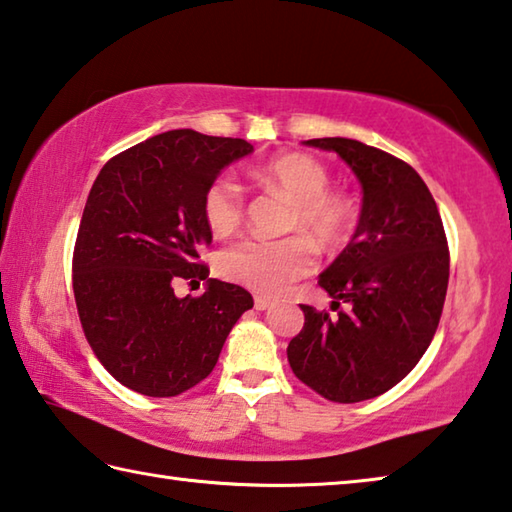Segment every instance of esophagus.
Listing matches in <instances>:
<instances>
[{
	"mask_svg": "<svg viewBox=\"0 0 512 512\" xmlns=\"http://www.w3.org/2000/svg\"><path fill=\"white\" fill-rule=\"evenodd\" d=\"M254 306H256V310H267L272 306V299L270 297H256Z\"/></svg>",
	"mask_w": 512,
	"mask_h": 512,
	"instance_id": "esophagus-1",
	"label": "esophagus"
}]
</instances>
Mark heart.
Here are the masks:
<instances>
[{
  "label": "heart",
  "mask_w": 512,
  "mask_h": 512,
  "mask_svg": "<svg viewBox=\"0 0 512 512\" xmlns=\"http://www.w3.org/2000/svg\"><path fill=\"white\" fill-rule=\"evenodd\" d=\"M258 186L281 191L294 202L290 227L306 231L324 249H337L351 236L355 206L344 193L330 191L328 170L301 152L265 161L249 170ZM206 227L215 238H229L242 224V191L231 175H220L206 188L202 202ZM315 247L306 236L283 240L247 238L218 258V270L233 283L261 294H281L315 270Z\"/></svg>",
  "instance_id": "obj_1"
}]
</instances>
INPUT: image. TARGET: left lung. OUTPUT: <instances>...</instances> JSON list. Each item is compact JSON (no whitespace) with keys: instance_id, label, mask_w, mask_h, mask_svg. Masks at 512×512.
Here are the masks:
<instances>
[{"instance_id":"left-lung-1","label":"left lung","mask_w":512,"mask_h":512,"mask_svg":"<svg viewBox=\"0 0 512 512\" xmlns=\"http://www.w3.org/2000/svg\"><path fill=\"white\" fill-rule=\"evenodd\" d=\"M337 152L362 186L351 242L319 274L330 317L301 306L306 324L288 346L294 375L333 402H362L407 378L441 319L450 254L441 213L414 168L362 141H303Z\"/></svg>"}]
</instances>
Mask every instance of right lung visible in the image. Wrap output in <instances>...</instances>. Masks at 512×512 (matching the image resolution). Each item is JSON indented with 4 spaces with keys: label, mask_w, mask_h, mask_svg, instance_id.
I'll list each match as a JSON object with an SVG mask.
<instances>
[{
    "label": "right lung",
    "mask_w": 512,
    "mask_h": 512,
    "mask_svg": "<svg viewBox=\"0 0 512 512\" xmlns=\"http://www.w3.org/2000/svg\"><path fill=\"white\" fill-rule=\"evenodd\" d=\"M245 139L170 130L112 157L89 191L74 249V297L85 337L116 382L170 398L213 371L231 328L254 308L240 285L197 263L213 233L204 193L247 157ZM207 279L202 298L177 280Z\"/></svg>",
    "instance_id": "obj_1"
}]
</instances>
